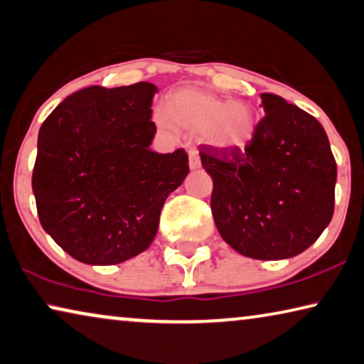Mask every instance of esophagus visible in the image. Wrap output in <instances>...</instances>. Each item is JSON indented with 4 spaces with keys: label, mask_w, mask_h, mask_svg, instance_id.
<instances>
[{
    "label": "esophagus",
    "mask_w": 364,
    "mask_h": 364,
    "mask_svg": "<svg viewBox=\"0 0 364 364\" xmlns=\"http://www.w3.org/2000/svg\"><path fill=\"white\" fill-rule=\"evenodd\" d=\"M189 166H191V170H198L200 166V157L196 149H189Z\"/></svg>",
    "instance_id": "1"
}]
</instances>
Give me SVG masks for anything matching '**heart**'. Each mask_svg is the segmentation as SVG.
Here are the masks:
<instances>
[{"label": "heart", "instance_id": "b5f03b06", "mask_svg": "<svg viewBox=\"0 0 364 364\" xmlns=\"http://www.w3.org/2000/svg\"><path fill=\"white\" fill-rule=\"evenodd\" d=\"M154 119L164 129H171L175 119L183 128L204 134L212 147L225 152L245 151L257 131V114L250 105L191 89L176 92L170 112L160 107Z\"/></svg>", "mask_w": 364, "mask_h": 364}]
</instances>
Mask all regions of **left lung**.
Masks as SVG:
<instances>
[{"label": "left lung", "mask_w": 364, "mask_h": 364, "mask_svg": "<svg viewBox=\"0 0 364 364\" xmlns=\"http://www.w3.org/2000/svg\"><path fill=\"white\" fill-rule=\"evenodd\" d=\"M261 99L265 114L245 151L199 154L222 238L240 255L277 261L308 250L331 223L337 164L314 117L275 94Z\"/></svg>", "instance_id": "1"}]
</instances>
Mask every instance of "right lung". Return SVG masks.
Here are the masks:
<instances>
[{
    "instance_id": "obj_1",
    "label": "right lung",
    "mask_w": 364,
    "mask_h": 364,
    "mask_svg": "<svg viewBox=\"0 0 364 364\" xmlns=\"http://www.w3.org/2000/svg\"><path fill=\"white\" fill-rule=\"evenodd\" d=\"M155 94L151 82L90 85L66 97L38 131L40 223L79 262L113 265L146 251L166 198L189 173L184 149H149Z\"/></svg>"
}]
</instances>
